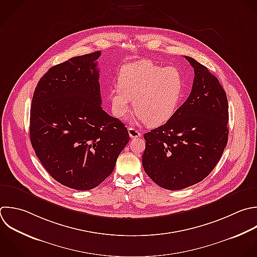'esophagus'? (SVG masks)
<instances>
[{"instance_id": "obj_1", "label": "esophagus", "mask_w": 257, "mask_h": 257, "mask_svg": "<svg viewBox=\"0 0 257 257\" xmlns=\"http://www.w3.org/2000/svg\"><path fill=\"white\" fill-rule=\"evenodd\" d=\"M127 131H128V135H130V137H131L132 139L140 138V137L142 136V134H141L139 131L135 130L134 127H128V128H127Z\"/></svg>"}]
</instances>
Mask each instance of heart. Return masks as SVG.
<instances>
[{
  "mask_svg": "<svg viewBox=\"0 0 257 257\" xmlns=\"http://www.w3.org/2000/svg\"><path fill=\"white\" fill-rule=\"evenodd\" d=\"M117 85L109 92L113 114L126 116L132 99L137 119L150 125L169 120L179 108L185 92V80L175 67H163L150 61L124 65L117 74Z\"/></svg>",
  "mask_w": 257,
  "mask_h": 257,
  "instance_id": "heart-1",
  "label": "heart"
}]
</instances>
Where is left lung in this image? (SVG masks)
<instances>
[{
	"instance_id": "8db88e82",
	"label": "left lung",
	"mask_w": 257,
	"mask_h": 257,
	"mask_svg": "<svg viewBox=\"0 0 257 257\" xmlns=\"http://www.w3.org/2000/svg\"><path fill=\"white\" fill-rule=\"evenodd\" d=\"M194 68L187 100L163 125L144 135L147 175L160 187L181 190L204 180L216 167L228 141V101L206 66L185 56Z\"/></svg>"
}]
</instances>
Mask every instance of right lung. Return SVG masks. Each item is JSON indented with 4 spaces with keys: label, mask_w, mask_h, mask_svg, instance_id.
<instances>
[{
    "label": "right lung",
    "mask_w": 257,
    "mask_h": 257,
    "mask_svg": "<svg viewBox=\"0 0 257 257\" xmlns=\"http://www.w3.org/2000/svg\"><path fill=\"white\" fill-rule=\"evenodd\" d=\"M100 51L51 67L39 80L30 111V140L58 183L87 191L113 171L130 141L124 124L101 107Z\"/></svg>",
    "instance_id": "1"
}]
</instances>
